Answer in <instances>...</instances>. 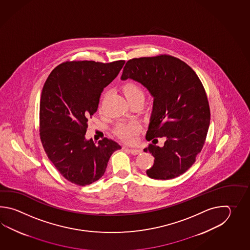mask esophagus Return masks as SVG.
Here are the masks:
<instances>
[{
    "label": "esophagus",
    "instance_id": "obj_1",
    "mask_svg": "<svg viewBox=\"0 0 250 250\" xmlns=\"http://www.w3.org/2000/svg\"><path fill=\"white\" fill-rule=\"evenodd\" d=\"M127 150L130 152V154H134V155H137L141 153V150H139V149L127 148Z\"/></svg>",
    "mask_w": 250,
    "mask_h": 250
}]
</instances>
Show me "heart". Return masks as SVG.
Masks as SVG:
<instances>
[{"instance_id": "obj_1", "label": "heart", "mask_w": 250, "mask_h": 250, "mask_svg": "<svg viewBox=\"0 0 250 250\" xmlns=\"http://www.w3.org/2000/svg\"><path fill=\"white\" fill-rule=\"evenodd\" d=\"M123 90L129 103L138 99H144L145 91L137 83L127 82L123 85ZM140 131H141V127L136 122L119 123L114 128V132L116 133L123 141L127 143L135 142Z\"/></svg>"}]
</instances>
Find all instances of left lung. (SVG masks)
I'll use <instances>...</instances> for the list:
<instances>
[{
	"mask_svg": "<svg viewBox=\"0 0 250 250\" xmlns=\"http://www.w3.org/2000/svg\"><path fill=\"white\" fill-rule=\"evenodd\" d=\"M127 79L141 83L154 96L146 140L166 139L163 147L150 144L144 149L154 157L146 174L164 181L183 174L201 152L210 124L201 80L186 62L167 54L128 60L122 75Z\"/></svg>",
	"mask_w": 250,
	"mask_h": 250,
	"instance_id": "obj_1",
	"label": "left lung"
}]
</instances>
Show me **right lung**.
I'll list each match as a JSON object with an SVG mask.
<instances>
[{"label":"right lung","mask_w":250,"mask_h":250,"mask_svg":"<svg viewBox=\"0 0 250 250\" xmlns=\"http://www.w3.org/2000/svg\"><path fill=\"white\" fill-rule=\"evenodd\" d=\"M125 61L104 63L72 61L58 65L42 87L39 134L49 160L69 182L86 186L98 181L111 155L122 146L104 138L96 146L85 134L104 88L114 80Z\"/></svg>","instance_id":"right-lung-1"}]
</instances>
